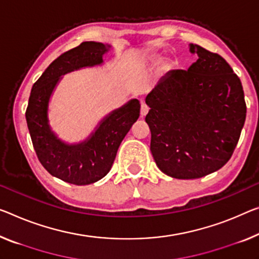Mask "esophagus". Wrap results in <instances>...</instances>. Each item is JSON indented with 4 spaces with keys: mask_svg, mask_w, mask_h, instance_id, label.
<instances>
[{
    "mask_svg": "<svg viewBox=\"0 0 259 259\" xmlns=\"http://www.w3.org/2000/svg\"><path fill=\"white\" fill-rule=\"evenodd\" d=\"M148 111H149V107H148V105L146 104L145 102H141V117H145L147 113H148Z\"/></svg>",
    "mask_w": 259,
    "mask_h": 259,
    "instance_id": "1",
    "label": "esophagus"
}]
</instances>
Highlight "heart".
<instances>
[{
    "instance_id": "b5f03b06",
    "label": "heart",
    "mask_w": 259,
    "mask_h": 259,
    "mask_svg": "<svg viewBox=\"0 0 259 259\" xmlns=\"http://www.w3.org/2000/svg\"><path fill=\"white\" fill-rule=\"evenodd\" d=\"M147 60H149L150 62H156L157 57H156V55H149V57L147 58Z\"/></svg>"
}]
</instances>
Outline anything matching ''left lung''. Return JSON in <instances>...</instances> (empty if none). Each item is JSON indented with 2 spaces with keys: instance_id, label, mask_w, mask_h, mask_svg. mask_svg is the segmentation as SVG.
<instances>
[{
  "instance_id": "8db88e82",
  "label": "left lung",
  "mask_w": 259,
  "mask_h": 259,
  "mask_svg": "<svg viewBox=\"0 0 259 259\" xmlns=\"http://www.w3.org/2000/svg\"><path fill=\"white\" fill-rule=\"evenodd\" d=\"M188 70H171L147 95L150 152L162 172L193 180L222 168L243 128L242 83L224 58L190 44Z\"/></svg>"
}]
</instances>
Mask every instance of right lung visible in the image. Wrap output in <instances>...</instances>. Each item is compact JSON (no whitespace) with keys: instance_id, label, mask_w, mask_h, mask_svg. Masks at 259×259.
<instances>
[{"instance_id":"right-lung-1","label":"right lung","mask_w":259,"mask_h":259,"mask_svg":"<svg viewBox=\"0 0 259 259\" xmlns=\"http://www.w3.org/2000/svg\"><path fill=\"white\" fill-rule=\"evenodd\" d=\"M110 47L84 41L65 52L47 67L31 90L25 117L35 154L52 176L70 184H93L106 176L122 139L140 116V102L131 99L103 119L87 140L74 145L61 141L51 130L49 103L62 75L101 65Z\"/></svg>"}]
</instances>
